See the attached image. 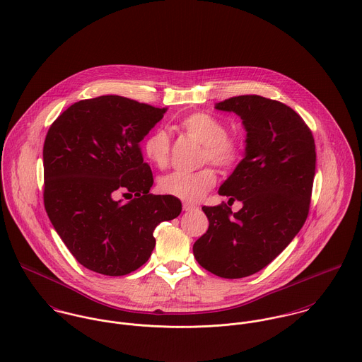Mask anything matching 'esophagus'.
Instances as JSON below:
<instances>
[{
  "mask_svg": "<svg viewBox=\"0 0 362 362\" xmlns=\"http://www.w3.org/2000/svg\"><path fill=\"white\" fill-rule=\"evenodd\" d=\"M183 210L185 211H193V210H197V206H194L192 203H183Z\"/></svg>",
  "mask_w": 362,
  "mask_h": 362,
  "instance_id": "1",
  "label": "esophagus"
}]
</instances>
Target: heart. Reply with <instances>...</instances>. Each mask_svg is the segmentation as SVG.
Returning <instances> with one entry per match:
<instances>
[{"mask_svg": "<svg viewBox=\"0 0 362 362\" xmlns=\"http://www.w3.org/2000/svg\"><path fill=\"white\" fill-rule=\"evenodd\" d=\"M182 129L204 145V162L228 169L242 158V146L238 142L227 138V128L220 119L197 112L182 119ZM145 158L159 169H165L169 163L170 138L166 131L155 129L144 141ZM216 172L210 168L194 173L175 172L159 180V190L168 196L176 197L187 203H196L216 185Z\"/></svg>", "mask_w": 362, "mask_h": 362, "instance_id": "b5f03b06", "label": "heart"}]
</instances>
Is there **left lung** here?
I'll list each match as a JSON object with an SVG mask.
<instances>
[{"label": "left lung", "instance_id": "obj_1", "mask_svg": "<svg viewBox=\"0 0 362 362\" xmlns=\"http://www.w3.org/2000/svg\"><path fill=\"white\" fill-rule=\"evenodd\" d=\"M214 107L235 113L246 131L245 156L218 189L228 202L243 206L235 213L203 206L209 228L196 240L193 255L218 277L242 279L270 264L303 227L315 176V145L300 115L281 102L243 95Z\"/></svg>", "mask_w": 362, "mask_h": 362}]
</instances>
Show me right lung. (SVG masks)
Segmentation results:
<instances>
[{
	"label": "right lung",
	"instance_id": "1",
	"mask_svg": "<svg viewBox=\"0 0 362 362\" xmlns=\"http://www.w3.org/2000/svg\"><path fill=\"white\" fill-rule=\"evenodd\" d=\"M165 107L103 95L71 105L44 144V203L72 256L88 270L125 276L144 266L155 227L182 211L179 199L149 190L141 142ZM122 194L132 200L124 204Z\"/></svg>",
	"mask_w": 362,
	"mask_h": 362
}]
</instances>
